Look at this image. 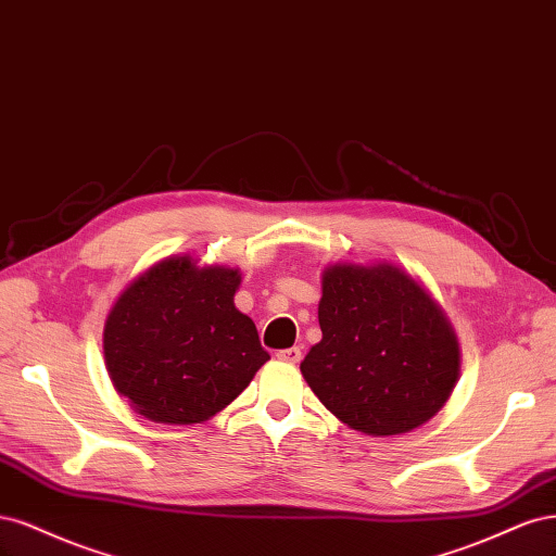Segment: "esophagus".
<instances>
[{
    "label": "esophagus",
    "mask_w": 556,
    "mask_h": 556,
    "mask_svg": "<svg viewBox=\"0 0 556 556\" xmlns=\"http://www.w3.org/2000/svg\"><path fill=\"white\" fill-rule=\"evenodd\" d=\"M302 357V349L300 346H293V349H283V351H277V361L281 363H289V365H295L300 363Z\"/></svg>",
    "instance_id": "esophagus-1"
}]
</instances>
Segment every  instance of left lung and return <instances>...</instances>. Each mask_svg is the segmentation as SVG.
<instances>
[{"label": "left lung", "mask_w": 556, "mask_h": 556, "mask_svg": "<svg viewBox=\"0 0 556 556\" xmlns=\"http://www.w3.org/2000/svg\"><path fill=\"white\" fill-rule=\"evenodd\" d=\"M324 339L300 371L314 395L367 437L432 420L459 379V339L425 286L390 261L328 265L320 275Z\"/></svg>", "instance_id": "1"}]
</instances>
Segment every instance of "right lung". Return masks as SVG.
<instances>
[{
    "mask_svg": "<svg viewBox=\"0 0 556 556\" xmlns=\"http://www.w3.org/2000/svg\"><path fill=\"white\" fill-rule=\"evenodd\" d=\"M240 267L189 254L154 263L105 316L103 357L117 395L161 425L217 416L270 361L232 298Z\"/></svg>",
    "mask_w": 556,
    "mask_h": 556,
    "instance_id": "right-lung-1",
    "label": "right lung"
}]
</instances>
